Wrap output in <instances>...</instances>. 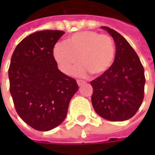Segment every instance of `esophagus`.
I'll return each mask as SVG.
<instances>
[{
  "label": "esophagus",
  "mask_w": 155,
  "mask_h": 155,
  "mask_svg": "<svg viewBox=\"0 0 155 155\" xmlns=\"http://www.w3.org/2000/svg\"><path fill=\"white\" fill-rule=\"evenodd\" d=\"M85 83H86V82H85V81H77V84H78V85H79V86H81L82 84H85Z\"/></svg>",
  "instance_id": "34e87169"
}]
</instances>
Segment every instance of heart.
I'll use <instances>...</instances> for the list:
<instances>
[{"instance_id":"heart-1","label":"heart","mask_w":155,"mask_h":155,"mask_svg":"<svg viewBox=\"0 0 155 155\" xmlns=\"http://www.w3.org/2000/svg\"><path fill=\"white\" fill-rule=\"evenodd\" d=\"M54 60L64 74H70L79 62L74 74L84 77L90 72L99 75L109 70L115 56V45L110 35L93 31L74 33L57 43L53 51Z\"/></svg>"}]
</instances>
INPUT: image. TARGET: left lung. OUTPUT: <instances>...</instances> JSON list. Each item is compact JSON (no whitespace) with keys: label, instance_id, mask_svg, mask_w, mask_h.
Masks as SVG:
<instances>
[{"label":"left lung","instance_id":"left-lung-1","mask_svg":"<svg viewBox=\"0 0 155 155\" xmlns=\"http://www.w3.org/2000/svg\"><path fill=\"white\" fill-rule=\"evenodd\" d=\"M101 28L112 36L116 52L107 71L91 82L92 105L99 115L110 121H124L133 117L142 104L144 71L138 54L125 38L107 26Z\"/></svg>","mask_w":155,"mask_h":155}]
</instances>
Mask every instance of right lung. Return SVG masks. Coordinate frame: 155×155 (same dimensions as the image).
Listing matches in <instances>:
<instances>
[{"instance_id":"add662e5","label":"right lung","mask_w":155,"mask_h":155,"mask_svg":"<svg viewBox=\"0 0 155 155\" xmlns=\"http://www.w3.org/2000/svg\"><path fill=\"white\" fill-rule=\"evenodd\" d=\"M62 31H41L22 40L9 69L10 92L17 114L28 125L48 131L65 119L78 84L58 69L53 55Z\"/></svg>"}]
</instances>
